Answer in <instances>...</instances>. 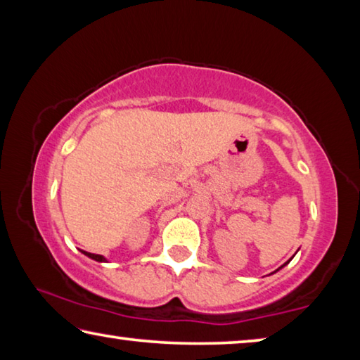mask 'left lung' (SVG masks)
Returning <instances> with one entry per match:
<instances>
[{"instance_id": "left-lung-1", "label": "left lung", "mask_w": 360, "mask_h": 360, "mask_svg": "<svg viewBox=\"0 0 360 360\" xmlns=\"http://www.w3.org/2000/svg\"><path fill=\"white\" fill-rule=\"evenodd\" d=\"M284 265H285V264H284ZM284 265H283V266H284ZM279 268H281V266H279ZM279 268H278V270H279ZM278 270H276V271H278ZM276 271H275V273H276Z\"/></svg>"}]
</instances>
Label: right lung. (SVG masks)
Segmentation results:
<instances>
[{"mask_svg": "<svg viewBox=\"0 0 360 360\" xmlns=\"http://www.w3.org/2000/svg\"><path fill=\"white\" fill-rule=\"evenodd\" d=\"M82 254H85V255H87V257L94 259L96 262H106V259L103 257V255H100V254H90V252H85V251H82Z\"/></svg>", "mask_w": 360, "mask_h": 360, "instance_id": "right-lung-1", "label": "right lung"}]
</instances>
